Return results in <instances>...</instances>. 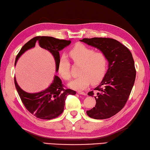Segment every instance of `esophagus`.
<instances>
[{
	"mask_svg": "<svg viewBox=\"0 0 150 150\" xmlns=\"http://www.w3.org/2000/svg\"><path fill=\"white\" fill-rule=\"evenodd\" d=\"M78 94H80V95H83V96H86V93L85 92H83V91H78Z\"/></svg>",
	"mask_w": 150,
	"mask_h": 150,
	"instance_id": "34e87169",
	"label": "esophagus"
}]
</instances>
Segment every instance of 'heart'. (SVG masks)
<instances>
[{
    "label": "heart",
    "mask_w": 150,
    "mask_h": 150,
    "mask_svg": "<svg viewBox=\"0 0 150 150\" xmlns=\"http://www.w3.org/2000/svg\"><path fill=\"white\" fill-rule=\"evenodd\" d=\"M69 53L74 62L80 64L78 70L79 76L68 83L70 88L81 91L87 88L91 82L92 84H97L101 82L108 68V59L105 54L96 52L93 49L82 43L75 45L70 50ZM57 68L63 79H70V64L65 54L60 57Z\"/></svg>",
    "instance_id": "b5f03b06"
}]
</instances>
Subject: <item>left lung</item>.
Returning <instances> with one entry per match:
<instances>
[{"label":"left lung","instance_id":"left-lung-1","mask_svg":"<svg viewBox=\"0 0 150 150\" xmlns=\"http://www.w3.org/2000/svg\"><path fill=\"white\" fill-rule=\"evenodd\" d=\"M84 42L100 51L108 59V70L98 87L88 95L95 96L96 105L86 111L95 119H105L119 112L132 91L136 78V69L132 53L127 47L111 38H84Z\"/></svg>","mask_w":150,"mask_h":150}]
</instances>
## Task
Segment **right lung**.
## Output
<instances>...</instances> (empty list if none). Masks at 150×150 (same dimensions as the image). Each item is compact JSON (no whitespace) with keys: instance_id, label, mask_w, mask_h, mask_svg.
Listing matches in <instances>:
<instances>
[{"instance_id":"1","label":"right lung","mask_w":150,"mask_h":150,"mask_svg":"<svg viewBox=\"0 0 150 150\" xmlns=\"http://www.w3.org/2000/svg\"><path fill=\"white\" fill-rule=\"evenodd\" d=\"M71 43L70 40L59 39L52 37L37 36L27 42L18 52L15 60V65L18 59L28 49L33 48L36 45L49 51L54 57L56 63V72L60 59L59 51ZM16 88L23 104L26 109L37 118L51 120L59 117L64 111L65 100L68 95H75L76 91L70 89H65L62 81L57 76L46 90L40 92L27 93L20 88L14 77Z\"/></svg>"}]
</instances>
